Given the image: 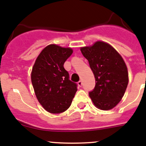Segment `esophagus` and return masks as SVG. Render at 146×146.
<instances>
[{
	"label": "esophagus",
	"mask_w": 146,
	"mask_h": 146,
	"mask_svg": "<svg viewBox=\"0 0 146 146\" xmlns=\"http://www.w3.org/2000/svg\"><path fill=\"white\" fill-rule=\"evenodd\" d=\"M78 85L79 86H82V81H78Z\"/></svg>",
	"instance_id": "obj_1"
}]
</instances>
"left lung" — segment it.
<instances>
[{"mask_svg":"<svg viewBox=\"0 0 146 146\" xmlns=\"http://www.w3.org/2000/svg\"><path fill=\"white\" fill-rule=\"evenodd\" d=\"M80 49L95 78V87L89 93L94 106L103 111L113 108L128 85V70L124 59L112 46L102 40Z\"/></svg>","mask_w":146,"mask_h":146,"instance_id":"8db88e82","label":"left lung"}]
</instances>
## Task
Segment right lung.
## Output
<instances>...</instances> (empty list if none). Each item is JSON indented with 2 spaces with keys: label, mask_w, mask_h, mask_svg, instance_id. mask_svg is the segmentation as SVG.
<instances>
[{
  "label": "right lung",
  "mask_w": 146,
  "mask_h": 146,
  "mask_svg": "<svg viewBox=\"0 0 146 146\" xmlns=\"http://www.w3.org/2000/svg\"><path fill=\"white\" fill-rule=\"evenodd\" d=\"M73 53L70 47L49 44L40 52L31 72L37 100L51 113H60L71 105L77 85L69 80L64 63Z\"/></svg>",
  "instance_id": "obj_1"
}]
</instances>
